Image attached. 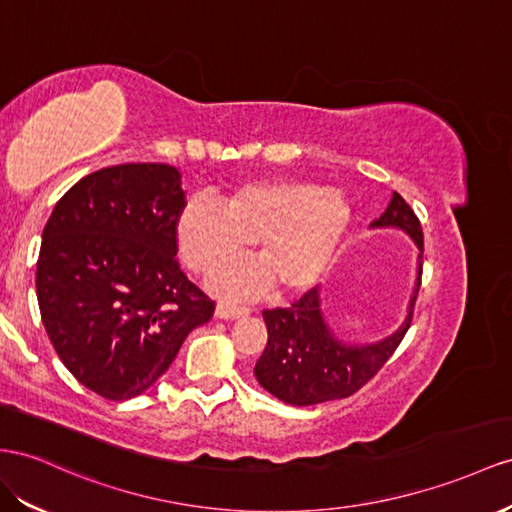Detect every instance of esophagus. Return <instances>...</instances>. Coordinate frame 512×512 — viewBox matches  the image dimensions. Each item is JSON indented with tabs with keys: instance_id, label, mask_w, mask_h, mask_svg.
I'll return each instance as SVG.
<instances>
[{
	"instance_id": "obj_1",
	"label": "esophagus",
	"mask_w": 512,
	"mask_h": 512,
	"mask_svg": "<svg viewBox=\"0 0 512 512\" xmlns=\"http://www.w3.org/2000/svg\"><path fill=\"white\" fill-rule=\"evenodd\" d=\"M248 307L244 305H238V303H220L216 307V316L222 318V320H235V318H242V316H248Z\"/></svg>"
}]
</instances>
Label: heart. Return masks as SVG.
I'll return each mask as SVG.
<instances>
[{
	"mask_svg": "<svg viewBox=\"0 0 512 512\" xmlns=\"http://www.w3.org/2000/svg\"><path fill=\"white\" fill-rule=\"evenodd\" d=\"M352 205L337 188L313 181H246L220 205L190 196L175 220L179 253L188 268L214 274L255 242L257 264L220 272V294H253L266 279L281 294H298L320 281L350 229Z\"/></svg>",
	"mask_w": 512,
	"mask_h": 512,
	"instance_id": "b5f03b06",
	"label": "heart"
}]
</instances>
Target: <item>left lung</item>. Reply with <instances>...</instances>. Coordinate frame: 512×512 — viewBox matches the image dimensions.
Masks as SVG:
<instances>
[{"instance_id": "1", "label": "left lung", "mask_w": 512, "mask_h": 512, "mask_svg": "<svg viewBox=\"0 0 512 512\" xmlns=\"http://www.w3.org/2000/svg\"><path fill=\"white\" fill-rule=\"evenodd\" d=\"M370 227L400 229L409 235L419 251L417 279L404 322L374 344H348L326 322L318 287L309 290L292 307L266 309L268 344L264 355L255 363V376L274 398L294 406L348 398L383 368L402 342L404 333L409 331L419 283H422V225L409 203L393 192L387 209Z\"/></svg>"}]
</instances>
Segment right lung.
<instances>
[{
  "mask_svg": "<svg viewBox=\"0 0 512 512\" xmlns=\"http://www.w3.org/2000/svg\"><path fill=\"white\" fill-rule=\"evenodd\" d=\"M183 203L175 166L121 164L77 181L47 220L41 318L64 368L101 398L147 391L214 316L175 259Z\"/></svg>",
  "mask_w": 512,
  "mask_h": 512,
  "instance_id": "obj_1",
  "label": "right lung"
}]
</instances>
